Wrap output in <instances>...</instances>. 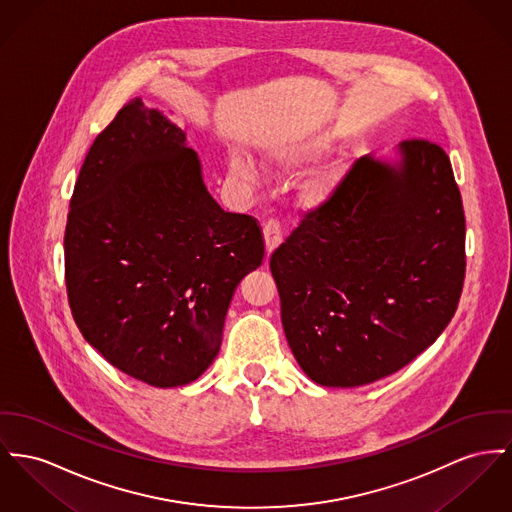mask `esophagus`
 <instances>
[{
    "label": "esophagus",
    "instance_id": "34e87169",
    "mask_svg": "<svg viewBox=\"0 0 512 512\" xmlns=\"http://www.w3.org/2000/svg\"><path fill=\"white\" fill-rule=\"evenodd\" d=\"M264 240H266V252L272 254L273 250L281 244L283 240V231H281V225L277 221L270 219L266 225H264Z\"/></svg>",
    "mask_w": 512,
    "mask_h": 512
}]
</instances>
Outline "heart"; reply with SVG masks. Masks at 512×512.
Instances as JSON below:
<instances>
[{"mask_svg":"<svg viewBox=\"0 0 512 512\" xmlns=\"http://www.w3.org/2000/svg\"><path fill=\"white\" fill-rule=\"evenodd\" d=\"M326 147H330V137L324 136V134H308V136L295 137V139H291L283 145L273 147V149H270L268 157L277 167L289 169V167H299L310 159H314ZM231 167L244 180H256L258 178V171L252 165V161H248L242 155H233ZM338 182H340V171L338 169H328V171L314 174L305 186V198H307L308 204L326 202L336 192Z\"/></svg>","mask_w":512,"mask_h":512,"instance_id":"obj_1","label":"heart"}]
</instances>
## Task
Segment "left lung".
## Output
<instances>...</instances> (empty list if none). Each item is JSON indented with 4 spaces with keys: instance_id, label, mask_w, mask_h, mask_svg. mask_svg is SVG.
I'll return each mask as SVG.
<instances>
[{
    "instance_id": "obj_1",
    "label": "left lung",
    "mask_w": 512,
    "mask_h": 512,
    "mask_svg": "<svg viewBox=\"0 0 512 512\" xmlns=\"http://www.w3.org/2000/svg\"><path fill=\"white\" fill-rule=\"evenodd\" d=\"M361 157L270 258L281 322L316 384L353 388L406 367L452 320L466 217L450 159L427 139Z\"/></svg>"
}]
</instances>
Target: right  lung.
Instances as JSON below:
<instances>
[{
  "instance_id": "1",
  "label": "right lung",
  "mask_w": 512,
  "mask_h": 512,
  "mask_svg": "<svg viewBox=\"0 0 512 512\" xmlns=\"http://www.w3.org/2000/svg\"><path fill=\"white\" fill-rule=\"evenodd\" d=\"M73 320L149 386H184L219 353L233 293L264 260L250 215L223 211L186 134L141 99L93 141L64 235Z\"/></svg>"
}]
</instances>
